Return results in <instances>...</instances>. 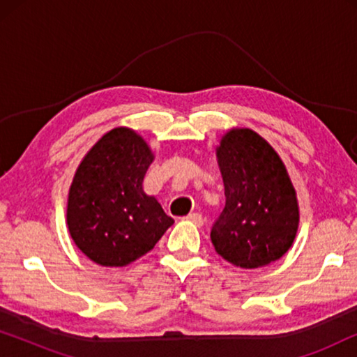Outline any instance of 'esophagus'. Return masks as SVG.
I'll use <instances>...</instances> for the list:
<instances>
[{
    "label": "esophagus",
    "instance_id": "1",
    "mask_svg": "<svg viewBox=\"0 0 357 357\" xmlns=\"http://www.w3.org/2000/svg\"><path fill=\"white\" fill-rule=\"evenodd\" d=\"M187 219H188V221H192L193 224H197L198 227H202V226H203V222H204V219H203V216H202V214H199V213H192V214H188Z\"/></svg>",
    "mask_w": 357,
    "mask_h": 357
}]
</instances>
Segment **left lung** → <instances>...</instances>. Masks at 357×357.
Returning <instances> with one entry per match:
<instances>
[{
  "mask_svg": "<svg viewBox=\"0 0 357 357\" xmlns=\"http://www.w3.org/2000/svg\"><path fill=\"white\" fill-rule=\"evenodd\" d=\"M216 155L226 195L211 229L216 252L247 270L280 260L299 227V204L286 165L250 128L229 130Z\"/></svg>",
  "mask_w": 357,
  "mask_h": 357,
  "instance_id": "8db88e82",
  "label": "left lung"
}]
</instances>
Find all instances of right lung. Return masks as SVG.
Returning <instances> with one entry per match:
<instances>
[{"mask_svg": "<svg viewBox=\"0 0 357 357\" xmlns=\"http://www.w3.org/2000/svg\"><path fill=\"white\" fill-rule=\"evenodd\" d=\"M153 160L143 136L125 126L105 133L81 160L68 193L66 222L77 248L97 265H130L174 224L143 190Z\"/></svg>", "mask_w": 357, "mask_h": 357, "instance_id": "obj_1", "label": "right lung"}]
</instances>
